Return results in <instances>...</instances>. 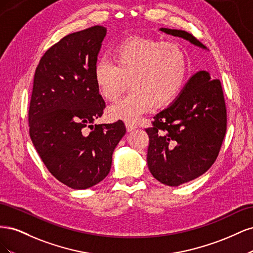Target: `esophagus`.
I'll return each instance as SVG.
<instances>
[{
  "label": "esophagus",
  "mask_w": 253,
  "mask_h": 253,
  "mask_svg": "<svg viewBox=\"0 0 253 253\" xmlns=\"http://www.w3.org/2000/svg\"><path fill=\"white\" fill-rule=\"evenodd\" d=\"M126 126L127 132H131V131H133V129L137 128V126H136V125H134V124H131V122H126Z\"/></svg>",
  "instance_id": "34e87169"
}]
</instances>
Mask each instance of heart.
Returning a JSON list of instances; mask_svg holds the SVG:
<instances>
[{
    "mask_svg": "<svg viewBox=\"0 0 253 253\" xmlns=\"http://www.w3.org/2000/svg\"><path fill=\"white\" fill-rule=\"evenodd\" d=\"M108 61L95 65L94 79L101 96L117 101L129 87L133 91L109 110L110 117L134 122L154 104H171L185 84L188 58L178 44L131 37L109 51Z\"/></svg>",
    "mask_w": 253,
    "mask_h": 253,
    "instance_id": "heart-1",
    "label": "heart"
}]
</instances>
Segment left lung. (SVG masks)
Returning a JSON list of instances; mask_svg holds the SVG:
<instances>
[{
	"label": "left lung",
	"mask_w": 253,
	"mask_h": 253,
	"mask_svg": "<svg viewBox=\"0 0 253 253\" xmlns=\"http://www.w3.org/2000/svg\"><path fill=\"white\" fill-rule=\"evenodd\" d=\"M160 30L207 49L185 30ZM226 129L227 111L220 81L211 79L208 72H197L175 101L159 112L152 126L145 128L150 172L171 187L197 178L216 160Z\"/></svg>",
	"instance_id": "8db88e82"
}]
</instances>
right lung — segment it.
<instances>
[{
    "mask_svg": "<svg viewBox=\"0 0 253 253\" xmlns=\"http://www.w3.org/2000/svg\"><path fill=\"white\" fill-rule=\"evenodd\" d=\"M105 35L106 28L96 25L65 36L44 53L35 73L30 138L48 171L75 190L106 177L126 132L121 120L93 125L105 108L94 79Z\"/></svg>",
    "mask_w": 253,
    "mask_h": 253,
    "instance_id": "right-lung-1",
    "label": "right lung"
}]
</instances>
